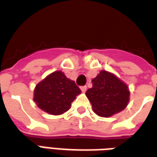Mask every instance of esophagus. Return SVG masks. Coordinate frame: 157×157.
I'll list each match as a JSON object with an SVG mask.
<instances>
[{"instance_id":"obj_1","label":"esophagus","mask_w":157,"mask_h":157,"mask_svg":"<svg viewBox=\"0 0 157 157\" xmlns=\"http://www.w3.org/2000/svg\"><path fill=\"white\" fill-rule=\"evenodd\" d=\"M80 89H81V90H82V92H85L86 90H87V86H81Z\"/></svg>"}]
</instances>
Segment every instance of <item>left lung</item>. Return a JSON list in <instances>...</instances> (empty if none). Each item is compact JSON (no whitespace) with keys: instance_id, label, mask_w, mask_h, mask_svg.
Listing matches in <instances>:
<instances>
[{"instance_id":"left-lung-1","label":"left lung","mask_w":157,"mask_h":157,"mask_svg":"<svg viewBox=\"0 0 157 157\" xmlns=\"http://www.w3.org/2000/svg\"><path fill=\"white\" fill-rule=\"evenodd\" d=\"M92 84L93 87L85 94L97 115L108 117L126 108L129 101L128 87L114 74L101 71Z\"/></svg>"}]
</instances>
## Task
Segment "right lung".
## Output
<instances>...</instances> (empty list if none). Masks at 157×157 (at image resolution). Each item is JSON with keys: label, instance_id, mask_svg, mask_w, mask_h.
<instances>
[{"label": "right lung", "instance_id": "right-lung-1", "mask_svg": "<svg viewBox=\"0 0 157 157\" xmlns=\"http://www.w3.org/2000/svg\"><path fill=\"white\" fill-rule=\"evenodd\" d=\"M80 93L74 81L67 78L63 72L56 71L36 85L34 101L44 112L60 115L69 110L72 102Z\"/></svg>", "mask_w": 157, "mask_h": 157}]
</instances>
